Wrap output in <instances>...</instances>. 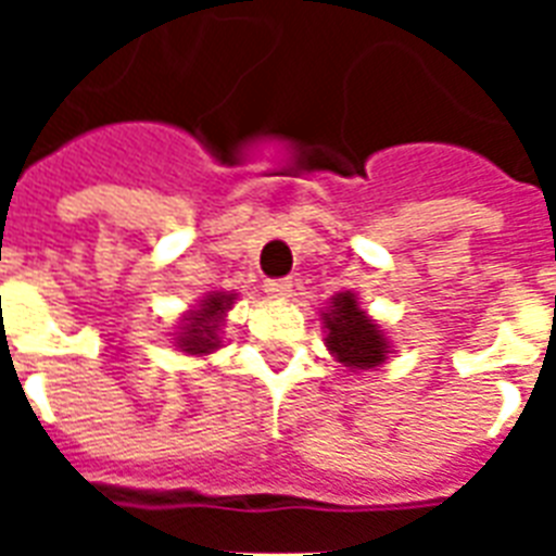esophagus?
<instances>
[{"label": "esophagus", "mask_w": 556, "mask_h": 556, "mask_svg": "<svg viewBox=\"0 0 556 556\" xmlns=\"http://www.w3.org/2000/svg\"><path fill=\"white\" fill-rule=\"evenodd\" d=\"M265 291L270 296H277V300H288L291 291H294V282L288 277H279V279H265Z\"/></svg>", "instance_id": "obj_1"}]
</instances>
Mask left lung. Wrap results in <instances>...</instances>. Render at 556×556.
<instances>
[{
	"mask_svg": "<svg viewBox=\"0 0 556 556\" xmlns=\"http://www.w3.org/2000/svg\"><path fill=\"white\" fill-rule=\"evenodd\" d=\"M326 320V343H329L331 355L338 357L343 366L352 369H371V366L383 364L387 357V340L380 329L357 308L355 294H338L331 300Z\"/></svg>",
	"mask_w": 556,
	"mask_h": 556,
	"instance_id": "left-lung-1",
	"label": "left lung"
}]
</instances>
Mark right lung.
Masks as SVG:
<instances>
[{
  "instance_id": "obj_1",
  "label": "right lung",
  "mask_w": 556,
  "mask_h": 556,
  "mask_svg": "<svg viewBox=\"0 0 556 556\" xmlns=\"http://www.w3.org/2000/svg\"><path fill=\"white\" fill-rule=\"evenodd\" d=\"M233 296L230 294H210L207 300H201L199 312H192L187 317V326L178 338V346L190 352V355H204L210 349H216L222 340H218V323H222V314L230 308Z\"/></svg>"
}]
</instances>
